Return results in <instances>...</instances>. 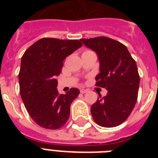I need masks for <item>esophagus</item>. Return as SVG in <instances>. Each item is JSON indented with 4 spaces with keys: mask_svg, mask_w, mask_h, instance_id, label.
Instances as JSON below:
<instances>
[{
    "mask_svg": "<svg viewBox=\"0 0 158 158\" xmlns=\"http://www.w3.org/2000/svg\"><path fill=\"white\" fill-rule=\"evenodd\" d=\"M87 92H88V90H87V89H80V93H81V94H86Z\"/></svg>",
    "mask_w": 158,
    "mask_h": 158,
    "instance_id": "esophagus-1",
    "label": "esophagus"
}]
</instances>
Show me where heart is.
<instances>
[{"label":"heart","instance_id":"heart-1","mask_svg":"<svg viewBox=\"0 0 158 158\" xmlns=\"http://www.w3.org/2000/svg\"><path fill=\"white\" fill-rule=\"evenodd\" d=\"M87 52H88V51H87Z\"/></svg>","mask_w":158,"mask_h":158}]
</instances>
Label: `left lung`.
<instances>
[{
	"instance_id": "left-lung-1",
	"label": "left lung",
	"mask_w": 158,
	"mask_h": 158,
	"mask_svg": "<svg viewBox=\"0 0 158 158\" xmlns=\"http://www.w3.org/2000/svg\"><path fill=\"white\" fill-rule=\"evenodd\" d=\"M95 52L99 60L97 86L107 94L91 106L94 121L100 126L115 127L126 120L137 102L139 75L137 64L122 43L106 37L80 39Z\"/></svg>"
}]
</instances>
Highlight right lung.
Instances as JSON below:
<instances>
[{"label":"right lung","mask_w":158,"mask_h":158,"mask_svg":"<svg viewBox=\"0 0 158 158\" xmlns=\"http://www.w3.org/2000/svg\"><path fill=\"white\" fill-rule=\"evenodd\" d=\"M81 47L78 40L45 38L23 55L19 74L20 95L31 118L41 127L56 130L69 119L70 105L79 90L72 88L65 94H59L56 78L64 60Z\"/></svg>","instance_id":"add662e5"}]
</instances>
